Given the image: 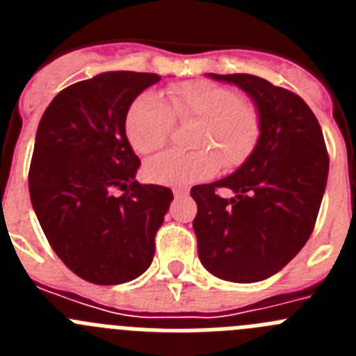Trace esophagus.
I'll list each match as a JSON object with an SVG mask.
<instances>
[{"label":"esophagus","instance_id":"1","mask_svg":"<svg viewBox=\"0 0 356 356\" xmlns=\"http://www.w3.org/2000/svg\"><path fill=\"white\" fill-rule=\"evenodd\" d=\"M172 194H175V197L178 200V197H187L188 191L187 188H175V191H172Z\"/></svg>","mask_w":356,"mask_h":356}]
</instances>
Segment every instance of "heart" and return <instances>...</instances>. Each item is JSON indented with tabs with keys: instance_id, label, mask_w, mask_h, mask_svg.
<instances>
[{
	"instance_id": "obj_1",
	"label": "heart",
	"mask_w": 356,
	"mask_h": 356,
	"mask_svg": "<svg viewBox=\"0 0 356 356\" xmlns=\"http://www.w3.org/2000/svg\"><path fill=\"white\" fill-rule=\"evenodd\" d=\"M175 119L200 121L194 151L171 149L146 163V176L162 185H191L222 168H237L253 153L262 121L257 106L234 89L207 80L184 81L168 90L165 103L153 92L135 97L124 114V134L137 153L149 155L168 143Z\"/></svg>"
}]
</instances>
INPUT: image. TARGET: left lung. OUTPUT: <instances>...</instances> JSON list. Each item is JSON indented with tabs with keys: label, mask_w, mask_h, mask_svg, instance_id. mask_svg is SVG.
Wrapping results in <instances>:
<instances>
[{
	"label": "left lung",
	"mask_w": 356,
	"mask_h": 356,
	"mask_svg": "<svg viewBox=\"0 0 356 356\" xmlns=\"http://www.w3.org/2000/svg\"><path fill=\"white\" fill-rule=\"evenodd\" d=\"M209 76L253 99L262 131L237 171L191 188L197 254L217 278L253 284L284 269L307 244L328 180V151L319 121L298 94L253 74ZM217 188L236 196L221 198Z\"/></svg>",
	"instance_id": "8db88e82"
}]
</instances>
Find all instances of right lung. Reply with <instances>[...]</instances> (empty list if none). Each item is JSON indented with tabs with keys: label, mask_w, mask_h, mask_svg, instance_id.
Instances as JSON below:
<instances>
[{
	"label": "right lung",
	"mask_w": 356,
	"mask_h": 356,
	"mask_svg": "<svg viewBox=\"0 0 356 356\" xmlns=\"http://www.w3.org/2000/svg\"><path fill=\"white\" fill-rule=\"evenodd\" d=\"M153 72L108 71L53 97L37 128L28 187L44 235L74 275L131 282L151 266L171 188L135 180L124 114Z\"/></svg>",
	"instance_id": "right-lung-1"
}]
</instances>
